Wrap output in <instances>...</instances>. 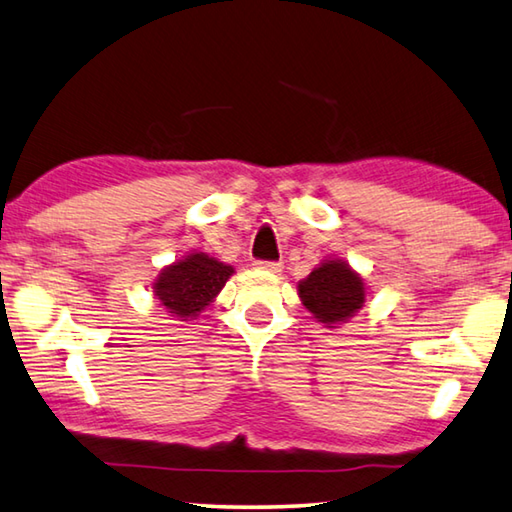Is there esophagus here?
<instances>
[{"label":"esophagus","mask_w":512,"mask_h":512,"mask_svg":"<svg viewBox=\"0 0 512 512\" xmlns=\"http://www.w3.org/2000/svg\"><path fill=\"white\" fill-rule=\"evenodd\" d=\"M255 268H259V271H266V273H282V264H277V262H255Z\"/></svg>","instance_id":"1"}]
</instances>
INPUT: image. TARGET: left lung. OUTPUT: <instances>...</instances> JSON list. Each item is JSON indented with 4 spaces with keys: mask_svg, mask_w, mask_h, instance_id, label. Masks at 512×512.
<instances>
[{
    "mask_svg": "<svg viewBox=\"0 0 512 512\" xmlns=\"http://www.w3.org/2000/svg\"><path fill=\"white\" fill-rule=\"evenodd\" d=\"M367 282L347 259L331 255L297 284V297L306 311L327 329L349 322L367 302Z\"/></svg>",
    "mask_w": 512,
    "mask_h": 512,
    "instance_id": "1",
    "label": "left lung"
}]
</instances>
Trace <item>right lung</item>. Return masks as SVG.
Listing matches in <instances>:
<instances>
[{"label":"right lung","mask_w":512,"mask_h":512,"mask_svg":"<svg viewBox=\"0 0 512 512\" xmlns=\"http://www.w3.org/2000/svg\"><path fill=\"white\" fill-rule=\"evenodd\" d=\"M235 268L201 250H190L163 266L152 282V293L179 322L197 320L217 300Z\"/></svg>","instance_id":"obj_1"}]
</instances>
